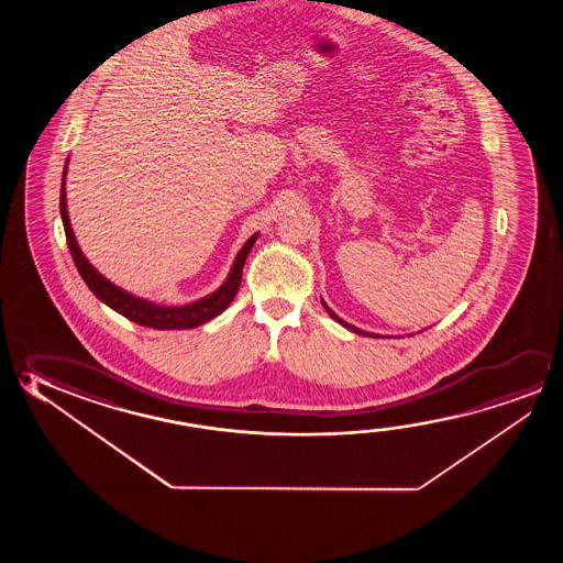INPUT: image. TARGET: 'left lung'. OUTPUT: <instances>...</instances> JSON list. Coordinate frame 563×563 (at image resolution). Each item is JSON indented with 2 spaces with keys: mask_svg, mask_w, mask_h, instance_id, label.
Segmentation results:
<instances>
[{
  "mask_svg": "<svg viewBox=\"0 0 563 563\" xmlns=\"http://www.w3.org/2000/svg\"><path fill=\"white\" fill-rule=\"evenodd\" d=\"M322 305H323V308H325V310H328V313H330V316H332V318H333V320H335V322H340L341 325H345V328H347V330H351V332L360 333V335H371V333H365V332H363V330H360V328H355V325H351V323L343 322V320H341V318H338V316H335V313H333L332 310H330V308H328V305H325V302H322Z\"/></svg>",
  "mask_w": 563,
  "mask_h": 563,
  "instance_id": "1",
  "label": "left lung"
}]
</instances>
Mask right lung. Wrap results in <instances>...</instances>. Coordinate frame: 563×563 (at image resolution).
<instances>
[{
    "instance_id": "add662e5",
    "label": "right lung",
    "mask_w": 563,
    "mask_h": 563,
    "mask_svg": "<svg viewBox=\"0 0 563 563\" xmlns=\"http://www.w3.org/2000/svg\"><path fill=\"white\" fill-rule=\"evenodd\" d=\"M60 216H63V223H65L66 243L70 255L75 258L76 268L82 275L84 280L88 288L92 290L93 295L98 296L102 302L113 308L115 312L125 316L131 322L139 323V325H147V328H157V330H188V328H196L200 323L208 322L216 318L218 313H222L231 300L238 295L241 285V271L245 265V258L250 255L253 243L257 241V235H253L240 255L235 257V263L231 267L230 277L223 283L222 288H218L213 295L206 296L202 300L194 302V305L180 306V308H165V306H155L141 300L135 296L128 295L125 290H121L118 286L111 285L110 280L96 271V268L86 261L82 251L78 247L75 240V233L70 228V220H68V212H66V192H65V178H63V190H60Z\"/></svg>"
}]
</instances>
